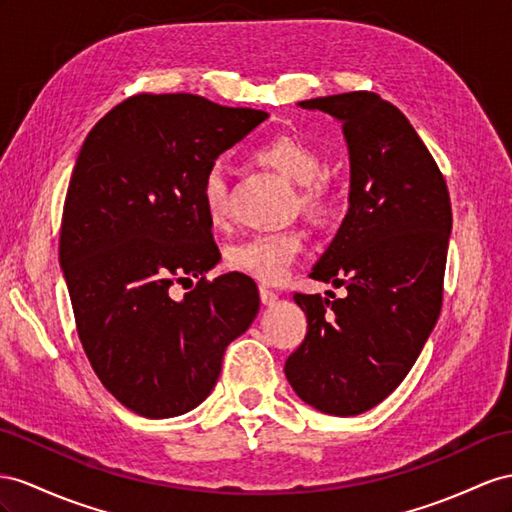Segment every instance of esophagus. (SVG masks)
<instances>
[{"mask_svg": "<svg viewBox=\"0 0 512 512\" xmlns=\"http://www.w3.org/2000/svg\"><path fill=\"white\" fill-rule=\"evenodd\" d=\"M259 296H261V303L268 305V307L277 303V298H279V294L274 292V290H270V287H266V285L259 287Z\"/></svg>", "mask_w": 512, "mask_h": 512, "instance_id": "obj_1", "label": "esophagus"}]
</instances>
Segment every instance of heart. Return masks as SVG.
Masks as SVG:
<instances>
[{"label":"heart","mask_w":512,"mask_h":512,"mask_svg":"<svg viewBox=\"0 0 512 512\" xmlns=\"http://www.w3.org/2000/svg\"><path fill=\"white\" fill-rule=\"evenodd\" d=\"M255 157L257 162L296 183V203L309 220L324 222L333 214V190L329 183L320 179L322 155L309 142L292 134H281L257 147ZM201 203L214 222L227 216V177L220 166H209L203 175ZM300 251H303V233L287 229L259 233L233 244L227 261L235 272H242L259 283L277 285L287 277Z\"/></svg>","instance_id":"1"}]
</instances>
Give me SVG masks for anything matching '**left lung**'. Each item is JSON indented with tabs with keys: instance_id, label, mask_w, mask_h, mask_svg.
Masks as SVG:
<instances>
[{
	"instance_id": "8db88e82",
	"label": "left lung",
	"mask_w": 512,
	"mask_h": 512,
	"mask_svg": "<svg viewBox=\"0 0 512 512\" xmlns=\"http://www.w3.org/2000/svg\"><path fill=\"white\" fill-rule=\"evenodd\" d=\"M342 121L350 207L311 279L344 298L294 294L307 335L285 361L300 400L359 415L396 389L435 329L452 231L445 179L409 119L368 90L300 101Z\"/></svg>"
}]
</instances>
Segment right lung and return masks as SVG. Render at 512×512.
I'll list each match as a JSON object with an SVG mask.
<instances>
[{
  "label": "right lung",
  "instance_id": "right-lung-1",
  "mask_svg": "<svg viewBox=\"0 0 512 512\" xmlns=\"http://www.w3.org/2000/svg\"><path fill=\"white\" fill-rule=\"evenodd\" d=\"M266 119L199 95L142 93L103 116L77 155L60 229L77 335L101 385L142 417L199 406L257 316L253 279L205 277L220 251L201 181ZM192 276L188 295L169 296Z\"/></svg>",
  "mask_w": 512,
  "mask_h": 512
}]
</instances>
